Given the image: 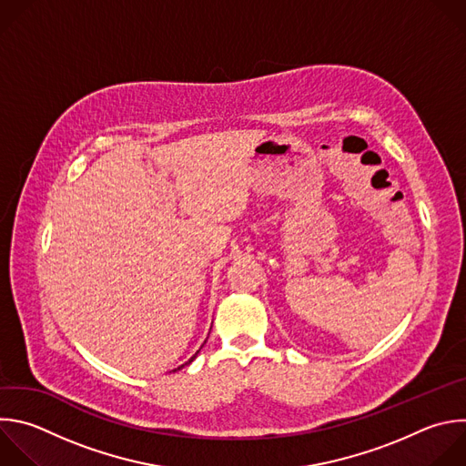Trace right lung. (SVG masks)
Listing matches in <instances>:
<instances>
[{
  "label": "right lung",
  "instance_id": "1",
  "mask_svg": "<svg viewBox=\"0 0 466 466\" xmlns=\"http://www.w3.org/2000/svg\"><path fill=\"white\" fill-rule=\"evenodd\" d=\"M199 351H201V350H199ZM199 351H198V353H199ZM198 353H196V355H194V357H192V359H190V360H188V362H185V364H183V366H179V368H177V370H183V368H185V366H188V364H190V362H194V359H196V357H198ZM177 370H174V371H177Z\"/></svg>",
  "mask_w": 466,
  "mask_h": 466
}]
</instances>
